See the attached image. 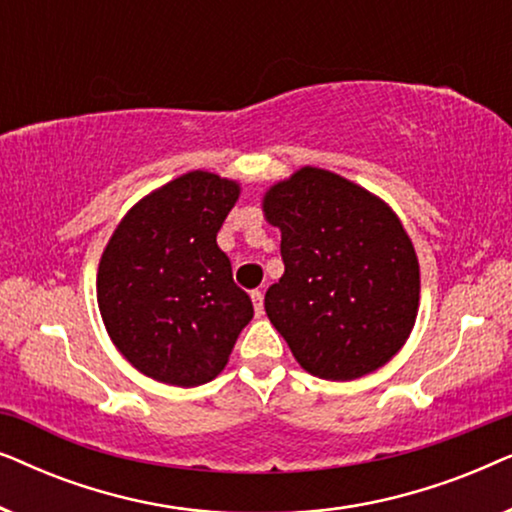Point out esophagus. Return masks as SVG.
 I'll return each mask as SVG.
<instances>
[{"label":"esophagus","mask_w":512,"mask_h":512,"mask_svg":"<svg viewBox=\"0 0 512 512\" xmlns=\"http://www.w3.org/2000/svg\"><path fill=\"white\" fill-rule=\"evenodd\" d=\"M251 303H254L256 317H263V291H251Z\"/></svg>","instance_id":"34e87169"}]
</instances>
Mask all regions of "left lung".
Here are the masks:
<instances>
[{
    "mask_svg": "<svg viewBox=\"0 0 512 512\" xmlns=\"http://www.w3.org/2000/svg\"><path fill=\"white\" fill-rule=\"evenodd\" d=\"M282 230L284 275L265 314L300 368L349 382L401 352L419 312V261L401 219L380 195L305 165L263 193Z\"/></svg>",
    "mask_w": 512,
    "mask_h": 512,
    "instance_id": "1",
    "label": "left lung"
}]
</instances>
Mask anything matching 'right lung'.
<instances>
[{"label":"right lung","instance_id":"1","mask_svg":"<svg viewBox=\"0 0 512 512\" xmlns=\"http://www.w3.org/2000/svg\"><path fill=\"white\" fill-rule=\"evenodd\" d=\"M240 181L193 170L132 205L97 268V305L111 342L151 380L198 387L226 368L254 317L216 244Z\"/></svg>","mask_w":512,"mask_h":512}]
</instances>
